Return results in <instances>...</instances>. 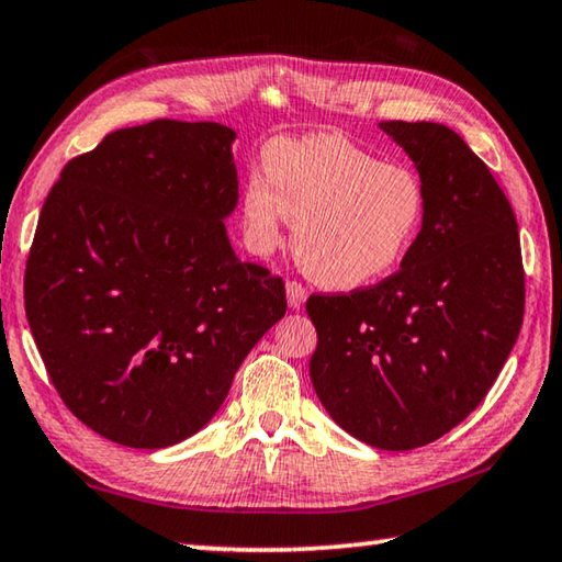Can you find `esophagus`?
Instances as JSON below:
<instances>
[{"label": "esophagus", "mask_w": 562, "mask_h": 562, "mask_svg": "<svg viewBox=\"0 0 562 562\" xmlns=\"http://www.w3.org/2000/svg\"><path fill=\"white\" fill-rule=\"evenodd\" d=\"M304 302H306V290L302 288L300 282H288V304H290V310H302L304 306Z\"/></svg>", "instance_id": "obj_1"}]
</instances>
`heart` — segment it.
Returning <instances> with one entry per match:
<instances>
[{"instance_id": "1", "label": "heart", "mask_w": 562, "mask_h": 562, "mask_svg": "<svg viewBox=\"0 0 562 562\" xmlns=\"http://www.w3.org/2000/svg\"><path fill=\"white\" fill-rule=\"evenodd\" d=\"M426 206L419 175L336 134L272 143L268 172H252L240 196L250 248L268 256L296 218L294 256L331 290L387 278L419 238Z\"/></svg>"}]
</instances>
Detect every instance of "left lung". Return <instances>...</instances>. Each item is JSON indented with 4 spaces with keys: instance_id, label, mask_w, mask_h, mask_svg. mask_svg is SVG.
Instances as JSON below:
<instances>
[{
    "instance_id": "1",
    "label": "left lung",
    "mask_w": 562,
    "mask_h": 562,
    "mask_svg": "<svg viewBox=\"0 0 562 562\" xmlns=\"http://www.w3.org/2000/svg\"><path fill=\"white\" fill-rule=\"evenodd\" d=\"M426 187L419 238L375 288L312 294L310 375L331 419L380 450L456 428L497 380L524 322L519 228L502 187L453 128L382 121Z\"/></svg>"
}]
</instances>
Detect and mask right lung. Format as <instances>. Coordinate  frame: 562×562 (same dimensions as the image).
Segmentation results:
<instances>
[{"label":"right lung","instance_id":"obj_1","mask_svg":"<svg viewBox=\"0 0 562 562\" xmlns=\"http://www.w3.org/2000/svg\"><path fill=\"white\" fill-rule=\"evenodd\" d=\"M234 140L214 121L119 128L65 165L41 209L31 334L65 406L119 446L200 431L288 312L284 282L231 248Z\"/></svg>","mask_w":562,"mask_h":562}]
</instances>
